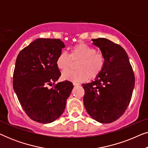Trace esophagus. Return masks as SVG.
I'll use <instances>...</instances> for the list:
<instances>
[{"label": "esophagus", "mask_w": 148, "mask_h": 148, "mask_svg": "<svg viewBox=\"0 0 148 148\" xmlns=\"http://www.w3.org/2000/svg\"><path fill=\"white\" fill-rule=\"evenodd\" d=\"M79 85H80V84H78V83H75V82L73 83L74 86H79Z\"/></svg>", "instance_id": "1"}]
</instances>
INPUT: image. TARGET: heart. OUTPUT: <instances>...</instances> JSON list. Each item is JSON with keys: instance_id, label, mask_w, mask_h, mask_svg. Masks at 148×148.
I'll list each match as a JSON object with an SVG mask.
<instances>
[{"instance_id": "heart-1", "label": "heart", "mask_w": 148, "mask_h": 148, "mask_svg": "<svg viewBox=\"0 0 148 148\" xmlns=\"http://www.w3.org/2000/svg\"><path fill=\"white\" fill-rule=\"evenodd\" d=\"M79 60L75 72H65L62 74L64 80L73 82H84L88 79H94L104 69L106 57L102 52H96L92 46L84 43L76 44L71 48L69 56L62 52L56 60L57 67L62 71L69 69L71 60Z\"/></svg>"}]
</instances>
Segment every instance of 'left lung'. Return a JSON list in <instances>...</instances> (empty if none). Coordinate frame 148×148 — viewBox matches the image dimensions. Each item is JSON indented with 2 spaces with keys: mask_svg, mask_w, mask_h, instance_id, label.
Instances as JSON below:
<instances>
[{
  "mask_svg": "<svg viewBox=\"0 0 148 148\" xmlns=\"http://www.w3.org/2000/svg\"><path fill=\"white\" fill-rule=\"evenodd\" d=\"M106 57V64L96 79L82 84L87 112L101 123L116 121L127 110L135 86V75L126 51L104 38L93 39Z\"/></svg>",
  "mask_w": 148,
  "mask_h": 148,
  "instance_id": "left-lung-1",
  "label": "left lung"
}]
</instances>
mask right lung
Listing matches in <instances>:
<instances>
[{
    "instance_id": "add662e5",
    "label": "right lung",
    "mask_w": 148,
    "mask_h": 148,
    "mask_svg": "<svg viewBox=\"0 0 148 148\" xmlns=\"http://www.w3.org/2000/svg\"><path fill=\"white\" fill-rule=\"evenodd\" d=\"M64 46L59 39L39 38L21 50L16 59L13 89L26 114L36 122L57 119L73 88L69 81L55 84L61 75L56 60Z\"/></svg>"
}]
</instances>
